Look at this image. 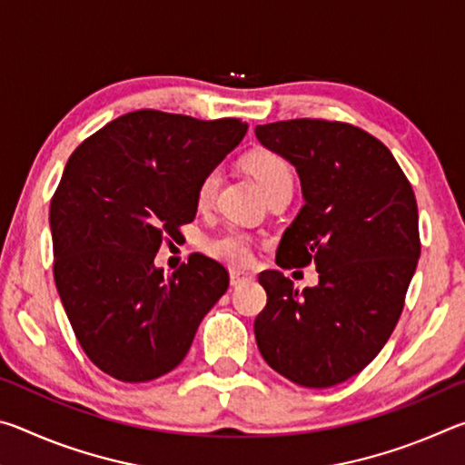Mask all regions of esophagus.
Listing matches in <instances>:
<instances>
[{"mask_svg": "<svg viewBox=\"0 0 465 465\" xmlns=\"http://www.w3.org/2000/svg\"><path fill=\"white\" fill-rule=\"evenodd\" d=\"M230 281L233 287H238V285H242V282L252 281V274L242 272V271H230Z\"/></svg>", "mask_w": 465, "mask_h": 465, "instance_id": "esophagus-1", "label": "esophagus"}]
</instances>
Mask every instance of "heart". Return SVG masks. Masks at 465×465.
Masks as SVG:
<instances>
[{
  "label": "heart",
  "mask_w": 465,
  "mask_h": 465,
  "mask_svg": "<svg viewBox=\"0 0 465 465\" xmlns=\"http://www.w3.org/2000/svg\"><path fill=\"white\" fill-rule=\"evenodd\" d=\"M243 166L258 180V184L262 186V191L269 199L281 191L293 188V172H291L289 162L279 152H272V149H254V152L246 155ZM219 183H222L219 170H209L201 178L199 186H196V204L201 209H207L213 204L219 191ZM204 252L225 264L246 266L252 261V238L246 232L238 230V227H230V230L215 233L204 240Z\"/></svg>",
  "instance_id": "1"
}]
</instances>
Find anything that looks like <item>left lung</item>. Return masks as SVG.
Instances as JSON below:
<instances>
[{
	"mask_svg": "<svg viewBox=\"0 0 465 465\" xmlns=\"http://www.w3.org/2000/svg\"><path fill=\"white\" fill-rule=\"evenodd\" d=\"M254 133L297 168L305 199L277 264L320 274L303 293L281 271L258 274V349L293 383L330 388L363 371L398 324L420 256L416 196L390 149L355 124L291 119Z\"/></svg>",
	"mask_w": 465,
	"mask_h": 465,
	"instance_id": "obj_1",
	"label": "left lung"
}]
</instances>
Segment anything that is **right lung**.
Returning <instances> with one entry per match:
<instances>
[{"mask_svg":"<svg viewBox=\"0 0 465 465\" xmlns=\"http://www.w3.org/2000/svg\"><path fill=\"white\" fill-rule=\"evenodd\" d=\"M242 119L135 110L67 160L51 199L53 274L77 342L100 371L143 383L183 363L201 320L230 287L193 254L163 279L153 258L196 215V186L246 135Z\"/></svg>","mask_w":465,"mask_h":465,"instance_id":"obj_1","label":"right lung"}]
</instances>
